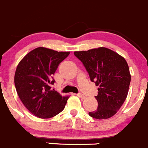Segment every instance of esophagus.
<instances>
[{"instance_id": "obj_1", "label": "esophagus", "mask_w": 148, "mask_h": 148, "mask_svg": "<svg viewBox=\"0 0 148 148\" xmlns=\"http://www.w3.org/2000/svg\"><path fill=\"white\" fill-rule=\"evenodd\" d=\"M77 96H78L81 99H86V96H85L84 94H83V93H78V94H77Z\"/></svg>"}]
</instances>
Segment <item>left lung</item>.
Instances as JSON below:
<instances>
[{"instance_id":"8db88e82","label":"left lung","mask_w":148,"mask_h":148,"mask_svg":"<svg viewBox=\"0 0 148 148\" xmlns=\"http://www.w3.org/2000/svg\"><path fill=\"white\" fill-rule=\"evenodd\" d=\"M88 73L90 79L99 86L96 110L89 112L91 117L104 119L113 116L119 110L128 94L131 81L125 59L106 47L74 52Z\"/></svg>"}]
</instances>
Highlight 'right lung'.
<instances>
[{"instance_id":"add662e5","label":"right lung","mask_w":148,"mask_h":148,"mask_svg":"<svg viewBox=\"0 0 148 148\" xmlns=\"http://www.w3.org/2000/svg\"><path fill=\"white\" fill-rule=\"evenodd\" d=\"M70 52H58L37 47L21 60L16 70L14 83L18 97L34 116L49 119L60 113L69 96H62L51 88L52 75Z\"/></svg>"}]
</instances>
